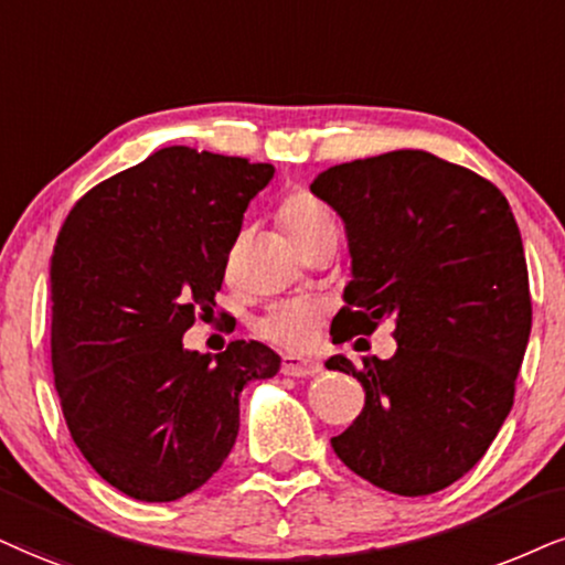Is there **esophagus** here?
I'll return each instance as SVG.
<instances>
[{
  "mask_svg": "<svg viewBox=\"0 0 565 565\" xmlns=\"http://www.w3.org/2000/svg\"><path fill=\"white\" fill-rule=\"evenodd\" d=\"M317 372H322V364L315 359L294 356V353L282 356V374H288V377H315Z\"/></svg>",
  "mask_w": 565,
  "mask_h": 565,
  "instance_id": "34e87169",
  "label": "esophagus"
}]
</instances>
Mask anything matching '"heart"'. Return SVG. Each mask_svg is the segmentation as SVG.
Returning a JSON list of instances; mask_svg holds the SVG:
<instances>
[{
    "mask_svg": "<svg viewBox=\"0 0 565 565\" xmlns=\"http://www.w3.org/2000/svg\"><path fill=\"white\" fill-rule=\"evenodd\" d=\"M277 220H280V227L298 250H301L306 243L317 241L319 235L338 230L335 222H332V214L327 212L322 201H317L303 191L290 193V196L282 201ZM319 317H322L319 303L301 301V298H298V301H288L277 306V309H271L259 330L262 335L275 340V343H282L288 348H306L315 340Z\"/></svg>",
    "mask_w": 565,
    "mask_h": 565,
    "instance_id": "b5f03b06",
    "label": "heart"
}]
</instances>
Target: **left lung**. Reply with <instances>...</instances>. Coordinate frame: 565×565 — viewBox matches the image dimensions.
<instances>
[{
	"instance_id": "obj_1",
	"label": "left lung",
	"mask_w": 565,
	"mask_h": 565,
	"mask_svg": "<svg viewBox=\"0 0 565 565\" xmlns=\"http://www.w3.org/2000/svg\"><path fill=\"white\" fill-rule=\"evenodd\" d=\"M311 193L338 212L351 282L332 343L393 319L398 351L356 369L366 401L332 450L353 475L419 498L461 479L513 406L532 332L524 243L490 180L429 151H387L319 172Z\"/></svg>"
}]
</instances>
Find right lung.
I'll list each match as a JSON object with an SVG mask.
<instances>
[{
	"label": "right lung",
	"instance_id": "obj_1",
	"mask_svg": "<svg viewBox=\"0 0 565 565\" xmlns=\"http://www.w3.org/2000/svg\"><path fill=\"white\" fill-rule=\"evenodd\" d=\"M275 175L167 146L70 209L54 243L52 369L67 429L90 469L143 503L199 490L225 463L248 382L280 356L235 340L214 356L183 345L214 309L243 212Z\"/></svg>",
	"mask_w": 565,
	"mask_h": 565
}]
</instances>
